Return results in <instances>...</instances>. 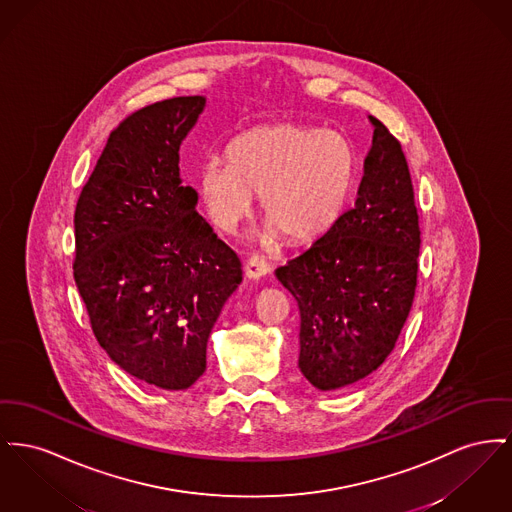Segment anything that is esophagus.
I'll return each mask as SVG.
<instances>
[{"mask_svg": "<svg viewBox=\"0 0 512 512\" xmlns=\"http://www.w3.org/2000/svg\"><path fill=\"white\" fill-rule=\"evenodd\" d=\"M271 272V265L261 255H251L245 263V274L253 280H259Z\"/></svg>", "mask_w": 512, "mask_h": 512, "instance_id": "1", "label": "esophagus"}]
</instances>
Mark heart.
Returning a JSON list of instances; mask_svg holds the SVG:
<instances>
[{
	"label": "heart",
	"mask_w": 512,
	"mask_h": 512,
	"mask_svg": "<svg viewBox=\"0 0 512 512\" xmlns=\"http://www.w3.org/2000/svg\"><path fill=\"white\" fill-rule=\"evenodd\" d=\"M199 176L207 216L234 232L261 195L267 238L301 247L323 238L344 211L354 183V151L344 135L300 121L255 125Z\"/></svg>",
	"instance_id": "heart-1"
}]
</instances>
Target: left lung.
Instances as JSON below:
<instances>
[{"label":"left lung","instance_id":"1","mask_svg":"<svg viewBox=\"0 0 512 512\" xmlns=\"http://www.w3.org/2000/svg\"><path fill=\"white\" fill-rule=\"evenodd\" d=\"M354 209L288 265L280 284L300 309V369L344 391L389 358L418 286L420 216L400 141L373 116Z\"/></svg>","mask_w":512,"mask_h":512}]
</instances>
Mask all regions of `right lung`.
Masks as SVG:
<instances>
[{
  "instance_id": "add662e5",
  "label": "right lung",
  "mask_w": 512,
  "mask_h": 512,
  "mask_svg": "<svg viewBox=\"0 0 512 512\" xmlns=\"http://www.w3.org/2000/svg\"><path fill=\"white\" fill-rule=\"evenodd\" d=\"M203 108V96H176L121 120L75 207L73 276L92 332L121 369L166 391L205 373L241 282L240 257L181 185V141Z\"/></svg>"
}]
</instances>
